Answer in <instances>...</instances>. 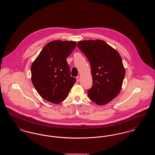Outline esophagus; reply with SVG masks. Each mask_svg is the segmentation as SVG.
Returning a JSON list of instances; mask_svg holds the SVG:
<instances>
[{
    "label": "esophagus",
    "mask_w": 155,
    "mask_h": 155,
    "mask_svg": "<svg viewBox=\"0 0 155 155\" xmlns=\"http://www.w3.org/2000/svg\"><path fill=\"white\" fill-rule=\"evenodd\" d=\"M76 80H77V82H78L79 81V80H80V77H79V76L76 77Z\"/></svg>",
    "instance_id": "34e87169"
}]
</instances>
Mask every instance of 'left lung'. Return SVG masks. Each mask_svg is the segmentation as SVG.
I'll use <instances>...</instances> for the list:
<instances>
[{
    "label": "left lung",
    "instance_id": "obj_1",
    "mask_svg": "<svg viewBox=\"0 0 155 155\" xmlns=\"http://www.w3.org/2000/svg\"><path fill=\"white\" fill-rule=\"evenodd\" d=\"M77 46L91 67L93 84L88 90L89 99L98 105L110 102L118 95L125 77L120 54L99 39L80 41Z\"/></svg>",
    "mask_w": 155,
    "mask_h": 155
}]
</instances>
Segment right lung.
Masks as SVG:
<instances>
[{
  "instance_id": "obj_1",
  "label": "right lung",
  "mask_w": 155,
  "mask_h": 155,
  "mask_svg": "<svg viewBox=\"0 0 155 155\" xmlns=\"http://www.w3.org/2000/svg\"><path fill=\"white\" fill-rule=\"evenodd\" d=\"M76 44L74 41H52L45 46L32 64L31 81L45 100L56 104L63 102L76 82L71 77L66 60Z\"/></svg>"
}]
</instances>
